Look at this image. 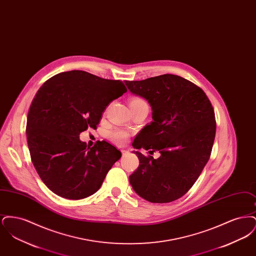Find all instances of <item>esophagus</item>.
I'll return each mask as SVG.
<instances>
[{
    "instance_id": "obj_1",
    "label": "esophagus",
    "mask_w": 256,
    "mask_h": 256,
    "mask_svg": "<svg viewBox=\"0 0 256 256\" xmlns=\"http://www.w3.org/2000/svg\"><path fill=\"white\" fill-rule=\"evenodd\" d=\"M122 156H124L126 154H128V150H122Z\"/></svg>"
}]
</instances>
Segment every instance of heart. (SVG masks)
<instances>
[{
    "label": "heart",
    "instance_id": "1",
    "mask_svg": "<svg viewBox=\"0 0 256 256\" xmlns=\"http://www.w3.org/2000/svg\"><path fill=\"white\" fill-rule=\"evenodd\" d=\"M139 100H143L136 98L132 100L130 102H139ZM110 139H111L114 143H116V144H118V145H122V144H124V143L128 141V134H126V132H122V130H114L113 132H111V134H110Z\"/></svg>",
    "mask_w": 256,
    "mask_h": 256
}]
</instances>
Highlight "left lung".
I'll use <instances>...</instances> for the list:
<instances>
[{"mask_svg": "<svg viewBox=\"0 0 256 256\" xmlns=\"http://www.w3.org/2000/svg\"><path fill=\"white\" fill-rule=\"evenodd\" d=\"M124 84L152 108V121L136 135L132 146L160 154L154 159L134 150L139 167L130 176V185L150 202H174L193 186L210 158L216 134L213 108L200 87L180 76Z\"/></svg>", "mask_w": 256, "mask_h": 256, "instance_id": "1", "label": "left lung"}]
</instances>
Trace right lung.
<instances>
[{
    "instance_id": "add662e5",
    "label": "right lung",
    "mask_w": 256,
    "mask_h": 256,
    "mask_svg": "<svg viewBox=\"0 0 256 256\" xmlns=\"http://www.w3.org/2000/svg\"><path fill=\"white\" fill-rule=\"evenodd\" d=\"M124 92L120 80L78 70L58 74L39 88L28 114L26 140L37 174L52 192L82 200L100 188L122 154L106 141L86 148L80 134L97 128L104 110Z\"/></svg>"
}]
</instances>
